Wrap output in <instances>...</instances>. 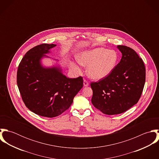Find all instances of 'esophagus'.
I'll list each match as a JSON object with an SVG mask.
<instances>
[{"label": "esophagus", "instance_id": "obj_1", "mask_svg": "<svg viewBox=\"0 0 159 159\" xmlns=\"http://www.w3.org/2000/svg\"><path fill=\"white\" fill-rule=\"evenodd\" d=\"M83 85H84V86H85V87L88 86H89V83H88L86 80H84V81H83Z\"/></svg>", "mask_w": 159, "mask_h": 159}]
</instances>
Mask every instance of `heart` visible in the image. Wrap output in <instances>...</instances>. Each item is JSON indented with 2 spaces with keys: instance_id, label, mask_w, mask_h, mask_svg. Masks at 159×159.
Masks as SVG:
<instances>
[{
  "instance_id": "obj_1",
  "label": "heart",
  "mask_w": 159,
  "mask_h": 159,
  "mask_svg": "<svg viewBox=\"0 0 159 159\" xmlns=\"http://www.w3.org/2000/svg\"><path fill=\"white\" fill-rule=\"evenodd\" d=\"M117 59L115 51L103 47L83 51L77 57L78 63L88 67L87 74L94 80H100L108 76L116 67ZM71 66L77 73L81 72V68L77 64L72 62Z\"/></svg>"
}]
</instances>
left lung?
<instances>
[{
	"label": "left lung",
	"mask_w": 159,
	"mask_h": 159,
	"mask_svg": "<svg viewBox=\"0 0 159 159\" xmlns=\"http://www.w3.org/2000/svg\"><path fill=\"white\" fill-rule=\"evenodd\" d=\"M122 58L106 78L91 83L93 105L103 113H122L138 102L144 88L146 69L136 52L126 46L118 45Z\"/></svg>",
	"instance_id": "1"
}]
</instances>
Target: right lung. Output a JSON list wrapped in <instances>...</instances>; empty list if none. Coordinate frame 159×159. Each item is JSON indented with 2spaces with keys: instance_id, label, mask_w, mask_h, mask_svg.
Returning <instances> with one entry per match:
<instances>
[{
  "instance_id": "right-lung-1",
  "label": "right lung",
  "mask_w": 159,
  "mask_h": 159,
  "mask_svg": "<svg viewBox=\"0 0 159 159\" xmlns=\"http://www.w3.org/2000/svg\"><path fill=\"white\" fill-rule=\"evenodd\" d=\"M54 44H42L28 51L17 71V84L25 106L41 116L54 117L69 108L75 96L83 86L81 76L69 78L57 64L45 67L42 60L50 58Z\"/></svg>"
}]
</instances>
